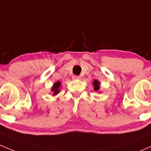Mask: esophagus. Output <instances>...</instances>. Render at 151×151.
Returning a JSON list of instances; mask_svg holds the SVG:
<instances>
[{"label":"esophagus","instance_id":"obj_1","mask_svg":"<svg viewBox=\"0 0 151 151\" xmlns=\"http://www.w3.org/2000/svg\"><path fill=\"white\" fill-rule=\"evenodd\" d=\"M72 79H74V80H79V79H81V77L80 76L74 75L72 77Z\"/></svg>","mask_w":151,"mask_h":151}]
</instances>
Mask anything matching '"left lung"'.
Returning <instances> with one entry per match:
<instances>
[{
  "mask_svg": "<svg viewBox=\"0 0 151 151\" xmlns=\"http://www.w3.org/2000/svg\"><path fill=\"white\" fill-rule=\"evenodd\" d=\"M93 86H94V91L97 92V91L100 89V82L97 80H94L93 82Z\"/></svg>",
  "mask_w": 151,
  "mask_h": 151,
  "instance_id": "left-lung-1",
  "label": "left lung"
}]
</instances>
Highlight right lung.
Masks as SVG:
<instances>
[{
	"label": "right lung",
	"mask_w": 151,
	"mask_h": 151,
	"mask_svg": "<svg viewBox=\"0 0 151 151\" xmlns=\"http://www.w3.org/2000/svg\"><path fill=\"white\" fill-rule=\"evenodd\" d=\"M60 87H61V82H59V81L54 84L52 88H51V92H53V95H57V94L59 93Z\"/></svg>",
	"instance_id": "right-lung-1"
}]
</instances>
